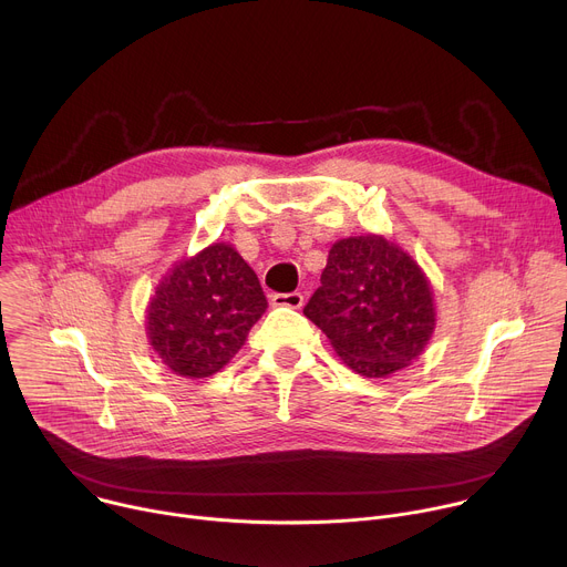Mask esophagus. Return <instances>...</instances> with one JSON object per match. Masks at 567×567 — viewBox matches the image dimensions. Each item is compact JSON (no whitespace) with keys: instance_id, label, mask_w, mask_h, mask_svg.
I'll use <instances>...</instances> for the list:
<instances>
[{"instance_id":"obj_1","label":"esophagus","mask_w":567,"mask_h":567,"mask_svg":"<svg viewBox=\"0 0 567 567\" xmlns=\"http://www.w3.org/2000/svg\"><path fill=\"white\" fill-rule=\"evenodd\" d=\"M305 302V296L300 291H291V293H274L271 296V305L274 307H289V309H300Z\"/></svg>"}]
</instances>
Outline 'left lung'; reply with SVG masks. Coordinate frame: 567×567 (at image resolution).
Masks as SVG:
<instances>
[{"label": "left lung", "mask_w": 567, "mask_h": 567, "mask_svg": "<svg viewBox=\"0 0 567 567\" xmlns=\"http://www.w3.org/2000/svg\"><path fill=\"white\" fill-rule=\"evenodd\" d=\"M302 313L363 377H388L411 365L435 330L426 274L381 235L334 241Z\"/></svg>", "instance_id": "1"}]
</instances>
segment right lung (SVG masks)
<instances>
[{
    "label": "right lung",
    "instance_id": "1",
    "mask_svg": "<svg viewBox=\"0 0 567 567\" xmlns=\"http://www.w3.org/2000/svg\"><path fill=\"white\" fill-rule=\"evenodd\" d=\"M267 311L256 271L226 241L177 262L158 282L145 316L152 350L175 374L204 379L245 346Z\"/></svg>",
    "mask_w": 567,
    "mask_h": 567
}]
</instances>
